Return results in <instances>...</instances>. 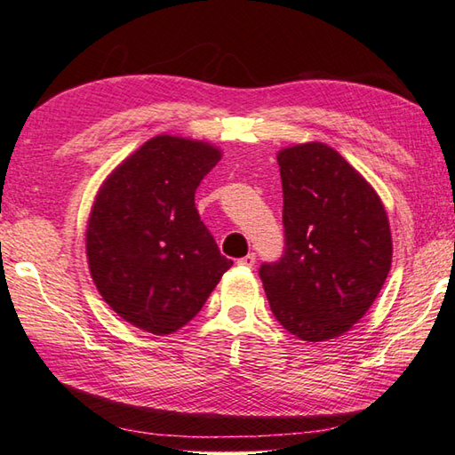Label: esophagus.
Here are the masks:
<instances>
[{"mask_svg": "<svg viewBox=\"0 0 455 455\" xmlns=\"http://www.w3.org/2000/svg\"><path fill=\"white\" fill-rule=\"evenodd\" d=\"M254 264H256V256L254 254H246L244 258L238 259V266H243V267H252Z\"/></svg>", "mask_w": 455, "mask_h": 455, "instance_id": "1", "label": "esophagus"}]
</instances>
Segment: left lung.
<instances>
[{
  "label": "left lung",
  "mask_w": 455,
  "mask_h": 455,
  "mask_svg": "<svg viewBox=\"0 0 455 455\" xmlns=\"http://www.w3.org/2000/svg\"><path fill=\"white\" fill-rule=\"evenodd\" d=\"M277 164L285 248L259 277L279 324L324 342L350 331L379 295L393 258L389 219L370 183L323 142L279 150Z\"/></svg>",
  "instance_id": "1"
}]
</instances>
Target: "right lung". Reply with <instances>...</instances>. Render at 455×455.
Listing matches in <instances>:
<instances>
[{
  "label": "right lung",
  "mask_w": 455,
  "mask_h": 455,
  "mask_svg": "<svg viewBox=\"0 0 455 455\" xmlns=\"http://www.w3.org/2000/svg\"><path fill=\"white\" fill-rule=\"evenodd\" d=\"M219 160L209 142L160 134L103 181L85 252L103 301L132 326L180 331L233 266L196 209V189Z\"/></svg>",
  "instance_id": "obj_1"
}]
</instances>
